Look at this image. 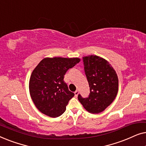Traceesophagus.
Returning <instances> with one entry per match:
<instances>
[{"instance_id": "esophagus-1", "label": "esophagus", "mask_w": 146, "mask_h": 146, "mask_svg": "<svg viewBox=\"0 0 146 146\" xmlns=\"http://www.w3.org/2000/svg\"><path fill=\"white\" fill-rule=\"evenodd\" d=\"M78 94H79V91H78V90L75 91V92H74L75 96H78Z\"/></svg>"}]
</instances>
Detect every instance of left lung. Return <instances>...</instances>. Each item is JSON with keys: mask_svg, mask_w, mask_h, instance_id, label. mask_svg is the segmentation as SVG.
Listing matches in <instances>:
<instances>
[{"mask_svg": "<svg viewBox=\"0 0 146 146\" xmlns=\"http://www.w3.org/2000/svg\"><path fill=\"white\" fill-rule=\"evenodd\" d=\"M84 71L90 87V95L78 98L90 113H98L108 107L118 92V78L106 60L96 55L83 57Z\"/></svg>", "mask_w": 146, "mask_h": 146, "instance_id": "left-lung-1", "label": "left lung"}]
</instances>
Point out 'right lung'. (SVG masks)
I'll return each mask as SVG.
<instances>
[{
    "mask_svg": "<svg viewBox=\"0 0 146 146\" xmlns=\"http://www.w3.org/2000/svg\"><path fill=\"white\" fill-rule=\"evenodd\" d=\"M78 58H45L34 69L30 78L29 91L34 104L44 114L61 115L74 94L64 81L69 68L79 63Z\"/></svg>",
    "mask_w": 146,
    "mask_h": 146,
    "instance_id": "1",
    "label": "right lung"
}]
</instances>
